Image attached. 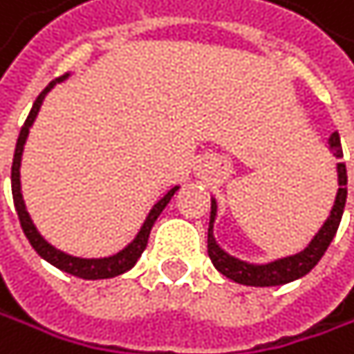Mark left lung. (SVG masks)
Wrapping results in <instances>:
<instances>
[{"mask_svg":"<svg viewBox=\"0 0 354 354\" xmlns=\"http://www.w3.org/2000/svg\"><path fill=\"white\" fill-rule=\"evenodd\" d=\"M330 150L334 152V156H342V146H340V136L332 133L330 140ZM338 171V192H336V200L334 206L328 214V218L324 221V225L319 227V232L313 236V240L306 244L304 250L283 257V259H275L269 263H248L242 261L238 257H232L230 252H225L214 240V221H216V200L210 198V223H208V257L214 265V269L218 273H223L225 277H230L236 283L242 286H254V288H269V286H283L290 283L294 279L304 277L308 271H311L322 257L326 254L328 246L332 244L340 218L344 212V204H346V165L338 162L336 167Z\"/></svg>","mask_w":354,"mask_h":354,"instance_id":"left-lung-1","label":"left lung"}]
</instances>
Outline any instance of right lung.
<instances>
[{"label": "right lung", "instance_id": "add662e5", "mask_svg": "<svg viewBox=\"0 0 354 354\" xmlns=\"http://www.w3.org/2000/svg\"><path fill=\"white\" fill-rule=\"evenodd\" d=\"M71 77V73L58 77L56 81H52L46 89L39 93V97L35 100L26 120H24V127L20 129V136H18V142H16V150H14V162H12V196H14V206H16V212H18V218H20V227L26 236V240L30 242V246L35 248V252L46 259L50 265L58 267L60 271L64 273H71L75 277H83V279H110V277H116L124 271H129L138 263V259L142 257V252L146 250L148 246V238H150V232H152V225L156 223V218L160 216V212L165 210V206L169 204V200L173 198V194L179 189V185L171 187L148 212L146 221L142 223L138 236L131 240L122 250H118L116 254H110V257H100V259H83V257H73V254H66L62 250H58L56 246H52L46 238L39 234V230L35 227L32 218L26 210V204H24V198H22V187H20V162H22V152H24V144L28 140V131L41 110V104L46 100V95L62 81H66Z\"/></svg>", "mask_w": 354, "mask_h": 354}]
</instances>
